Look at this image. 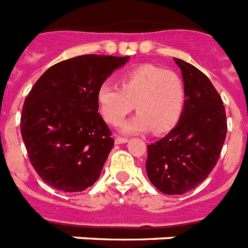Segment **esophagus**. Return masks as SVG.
<instances>
[{
	"label": "esophagus",
	"mask_w": 248,
	"mask_h": 248,
	"mask_svg": "<svg viewBox=\"0 0 248 248\" xmlns=\"http://www.w3.org/2000/svg\"><path fill=\"white\" fill-rule=\"evenodd\" d=\"M128 141L126 138H122V137H117L115 138V144H125Z\"/></svg>",
	"instance_id": "obj_1"
}]
</instances>
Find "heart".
Wrapping results in <instances>:
<instances>
[{
	"label": "heart",
	"mask_w": 248,
	"mask_h": 248,
	"mask_svg": "<svg viewBox=\"0 0 248 248\" xmlns=\"http://www.w3.org/2000/svg\"><path fill=\"white\" fill-rule=\"evenodd\" d=\"M186 89L180 76L154 64H141L126 71L120 87L104 83L98 91L103 117L119 125L134 109L139 113L123 126V131L144 133L153 129L161 134L176 125L185 108Z\"/></svg>",
	"instance_id": "heart-1"
}]
</instances>
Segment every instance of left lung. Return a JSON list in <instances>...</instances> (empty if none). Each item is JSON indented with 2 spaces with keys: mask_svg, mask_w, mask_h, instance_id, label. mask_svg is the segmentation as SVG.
I'll use <instances>...</instances> for the list:
<instances>
[{
  "mask_svg": "<svg viewBox=\"0 0 248 248\" xmlns=\"http://www.w3.org/2000/svg\"><path fill=\"white\" fill-rule=\"evenodd\" d=\"M186 89L185 108L168 135L148 145L150 183L168 195H183L202 183L217 164L226 139V111L220 94L198 68L175 58Z\"/></svg>",
  "mask_w": 248,
  "mask_h": 248,
  "instance_id": "obj_1",
  "label": "left lung"
}]
</instances>
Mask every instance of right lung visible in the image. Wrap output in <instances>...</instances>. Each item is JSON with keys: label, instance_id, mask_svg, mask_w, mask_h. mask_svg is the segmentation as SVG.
Here are the masks:
<instances>
[{"label": "right lung", "instance_id": "right-lung-1", "mask_svg": "<svg viewBox=\"0 0 248 248\" xmlns=\"http://www.w3.org/2000/svg\"><path fill=\"white\" fill-rule=\"evenodd\" d=\"M129 57L84 54L48 68L26 97L21 134L39 177L64 192L88 189L113 149L98 91Z\"/></svg>", "mask_w": 248, "mask_h": 248}]
</instances>
